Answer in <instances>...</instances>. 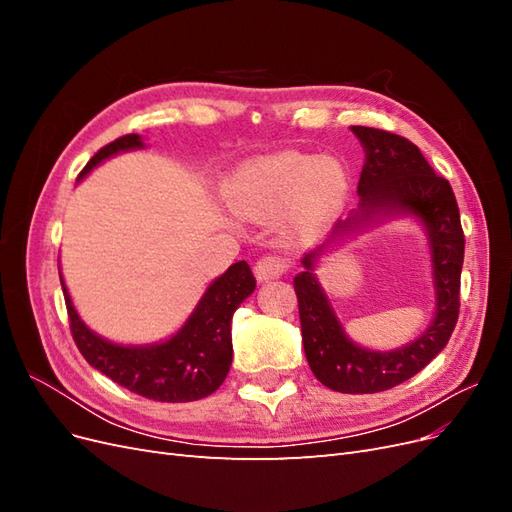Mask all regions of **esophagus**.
I'll use <instances>...</instances> for the list:
<instances>
[{"mask_svg":"<svg viewBox=\"0 0 512 512\" xmlns=\"http://www.w3.org/2000/svg\"><path fill=\"white\" fill-rule=\"evenodd\" d=\"M290 269V260L284 258V256H277V254H267L262 256L258 262H256V275L260 282L265 280H273V277H280L282 273H286Z\"/></svg>","mask_w":512,"mask_h":512,"instance_id":"obj_1","label":"esophagus"}]
</instances>
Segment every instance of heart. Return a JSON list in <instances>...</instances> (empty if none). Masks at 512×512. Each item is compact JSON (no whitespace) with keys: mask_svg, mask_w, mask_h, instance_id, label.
Wrapping results in <instances>:
<instances>
[{"mask_svg":"<svg viewBox=\"0 0 512 512\" xmlns=\"http://www.w3.org/2000/svg\"><path fill=\"white\" fill-rule=\"evenodd\" d=\"M348 190L344 166L307 153L286 151L247 164L230 188L232 203L256 218L292 209L297 230H314L331 218Z\"/></svg>","mask_w":512,"mask_h":512,"instance_id":"heart-1","label":"heart"}]
</instances>
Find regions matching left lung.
<instances>
[{
    "instance_id": "1",
    "label": "left lung",
    "mask_w": 512,
    "mask_h": 512,
    "mask_svg": "<svg viewBox=\"0 0 512 512\" xmlns=\"http://www.w3.org/2000/svg\"><path fill=\"white\" fill-rule=\"evenodd\" d=\"M365 145L367 162L361 170V209L346 222H337L333 237L352 222L376 211H410L423 220L431 239L433 277L438 309L431 327L393 352H371L354 346L339 327L327 297L312 273V260L322 252L305 254L307 271L294 277L299 299L301 333L307 363L314 376L339 393H380L418 374L451 339L459 318V290L463 267V228L451 183L429 166L425 156L408 138L389 130L352 126Z\"/></svg>"
}]
</instances>
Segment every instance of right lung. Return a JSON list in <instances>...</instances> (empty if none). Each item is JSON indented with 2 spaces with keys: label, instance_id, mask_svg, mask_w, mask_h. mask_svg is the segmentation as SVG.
<instances>
[{
  "label": "right lung",
  "instance_id": "1",
  "mask_svg": "<svg viewBox=\"0 0 512 512\" xmlns=\"http://www.w3.org/2000/svg\"><path fill=\"white\" fill-rule=\"evenodd\" d=\"M136 147H143L138 134L115 138L85 164L79 177L87 175L104 158ZM61 288H64L70 333L85 361L136 395L177 404V401L203 399L220 389L232 363L230 320L239 303L254 292L256 277L245 260L235 262L209 286L177 335L160 346L147 348L115 346L91 333L74 312L64 282Z\"/></svg>",
  "mask_w": 512,
  "mask_h": 512
}]
</instances>
